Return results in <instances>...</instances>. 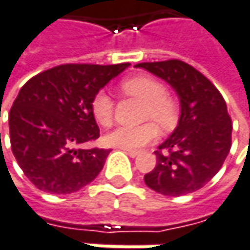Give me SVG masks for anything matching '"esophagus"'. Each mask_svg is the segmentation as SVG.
Here are the masks:
<instances>
[{
  "label": "esophagus",
  "instance_id": "obj_1",
  "mask_svg": "<svg viewBox=\"0 0 250 250\" xmlns=\"http://www.w3.org/2000/svg\"><path fill=\"white\" fill-rule=\"evenodd\" d=\"M124 151H125L129 157H132V158H134V157H137V155L140 154L138 151H132V149H124Z\"/></svg>",
  "mask_w": 250,
  "mask_h": 250
}]
</instances>
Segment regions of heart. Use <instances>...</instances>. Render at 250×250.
Listing matches in <instances>:
<instances>
[{"label":"heart","instance_id":"heart-1","mask_svg":"<svg viewBox=\"0 0 250 250\" xmlns=\"http://www.w3.org/2000/svg\"><path fill=\"white\" fill-rule=\"evenodd\" d=\"M121 92L126 98H134L145 104L144 119L155 121L161 128L171 129L178 121L180 106L177 99L166 92V86L152 76L138 75L125 79L121 83ZM92 113L102 126H109L113 121L115 102L106 92H99L92 101ZM158 128L152 122L138 126H118L106 135L110 146L122 149H140L157 140Z\"/></svg>","mask_w":250,"mask_h":250}]
</instances>
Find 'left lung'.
Listing matches in <instances>:
<instances>
[{
    "label": "left lung",
    "instance_id": "1",
    "mask_svg": "<svg viewBox=\"0 0 250 250\" xmlns=\"http://www.w3.org/2000/svg\"><path fill=\"white\" fill-rule=\"evenodd\" d=\"M166 80L180 99L181 115L168 140L155 151L157 166L145 184L164 196L178 197L204 187L222 168L232 145V119L216 86L181 60L140 63Z\"/></svg>",
    "mask_w": 250,
    "mask_h": 250
}]
</instances>
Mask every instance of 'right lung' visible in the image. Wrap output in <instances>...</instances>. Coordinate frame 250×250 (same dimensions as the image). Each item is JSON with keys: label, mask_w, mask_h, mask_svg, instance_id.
<instances>
[{"label": "right lung", "mask_w": 250, "mask_h": 250, "mask_svg": "<svg viewBox=\"0 0 250 250\" xmlns=\"http://www.w3.org/2000/svg\"><path fill=\"white\" fill-rule=\"evenodd\" d=\"M128 66L62 64L21 87L8 119L11 149L39 190L70 194L98 177L109 149L82 146L99 138L92 101Z\"/></svg>", "instance_id": "obj_1"}]
</instances>
